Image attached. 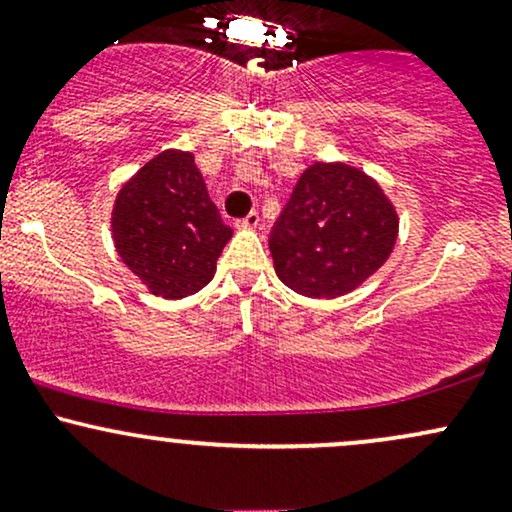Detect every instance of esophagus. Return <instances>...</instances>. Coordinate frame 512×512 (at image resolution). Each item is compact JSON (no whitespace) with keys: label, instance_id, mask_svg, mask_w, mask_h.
Returning a JSON list of instances; mask_svg holds the SVG:
<instances>
[{"label":"esophagus","instance_id":"obj_1","mask_svg":"<svg viewBox=\"0 0 512 512\" xmlns=\"http://www.w3.org/2000/svg\"><path fill=\"white\" fill-rule=\"evenodd\" d=\"M238 223H240V226H243V228H255V226H260V214H257V211H250V214L245 216V219H240Z\"/></svg>","mask_w":512,"mask_h":512}]
</instances>
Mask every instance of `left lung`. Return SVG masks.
I'll return each mask as SVG.
<instances>
[{
    "label": "left lung",
    "instance_id": "1",
    "mask_svg": "<svg viewBox=\"0 0 512 512\" xmlns=\"http://www.w3.org/2000/svg\"><path fill=\"white\" fill-rule=\"evenodd\" d=\"M397 226V211L373 178L346 163H315L269 233L274 269L303 296H344L383 267Z\"/></svg>",
    "mask_w": 512,
    "mask_h": 512
}]
</instances>
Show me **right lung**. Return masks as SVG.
I'll return each instance as SVG.
<instances>
[{
	"mask_svg": "<svg viewBox=\"0 0 512 512\" xmlns=\"http://www.w3.org/2000/svg\"><path fill=\"white\" fill-rule=\"evenodd\" d=\"M231 236L195 156L185 151L151 158L115 199L117 255L154 296L185 298L204 289Z\"/></svg>",
	"mask_w": 512,
	"mask_h": 512,
	"instance_id": "right-lung-1",
	"label": "right lung"
}]
</instances>
